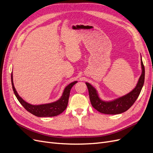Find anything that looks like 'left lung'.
Here are the masks:
<instances>
[{"label": "left lung", "mask_w": 153, "mask_h": 153, "mask_svg": "<svg viewBox=\"0 0 153 153\" xmlns=\"http://www.w3.org/2000/svg\"><path fill=\"white\" fill-rule=\"evenodd\" d=\"M142 73L135 87L127 94L112 101L101 100L98 91L89 83L85 82L89 91V98L92 106L98 112L105 114H119L126 112L135 102L139 96L145 79V68L141 57Z\"/></svg>", "instance_id": "left-lung-1"}]
</instances>
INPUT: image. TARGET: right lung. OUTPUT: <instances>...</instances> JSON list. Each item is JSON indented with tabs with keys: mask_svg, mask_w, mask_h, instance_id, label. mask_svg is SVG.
Returning a JSON list of instances; mask_svg holds the SVG:
<instances>
[{
	"mask_svg": "<svg viewBox=\"0 0 153 153\" xmlns=\"http://www.w3.org/2000/svg\"><path fill=\"white\" fill-rule=\"evenodd\" d=\"M77 81L71 82L67 85L65 89H64L63 93L58 100L54 101L52 103H46L42 105H32L26 102L25 100H23L21 97L18 95L16 92L15 86L13 84V73H11V84L13 86V90L15 93L16 98L19 101V102L29 112L31 113L37 117H53L61 114L66 110L69 100V94L72 87L75 85Z\"/></svg>",
	"mask_w": 153,
	"mask_h": 153,
	"instance_id": "right-lung-1",
	"label": "right lung"
}]
</instances>
